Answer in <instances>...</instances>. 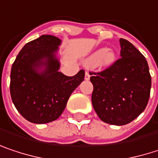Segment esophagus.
Returning <instances> with one entry per match:
<instances>
[{"instance_id":"1","label":"esophagus","mask_w":158,"mask_h":158,"mask_svg":"<svg viewBox=\"0 0 158 158\" xmlns=\"http://www.w3.org/2000/svg\"><path fill=\"white\" fill-rule=\"evenodd\" d=\"M90 78V75H89V71H86L85 72V79H87V80H89Z\"/></svg>"}]
</instances>
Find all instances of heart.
Instances as JSON below:
<instances>
[{
    "instance_id": "1",
    "label": "heart",
    "mask_w": 158,
    "mask_h": 158,
    "mask_svg": "<svg viewBox=\"0 0 158 158\" xmlns=\"http://www.w3.org/2000/svg\"><path fill=\"white\" fill-rule=\"evenodd\" d=\"M115 60V54L111 50H98L91 54L86 60L85 64L89 67H95V66H99V67H107L112 64Z\"/></svg>"
}]
</instances>
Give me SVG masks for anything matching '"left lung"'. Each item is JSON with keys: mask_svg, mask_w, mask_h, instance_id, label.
I'll list each match as a JSON object with an SVG mask.
<instances>
[{"mask_svg": "<svg viewBox=\"0 0 158 158\" xmlns=\"http://www.w3.org/2000/svg\"><path fill=\"white\" fill-rule=\"evenodd\" d=\"M119 43L120 59L99 72H89L94 109L102 121L116 126L130 123L145 110L151 89L146 58L127 40Z\"/></svg>", "mask_w": 158, "mask_h": 158, "instance_id": "obj_1", "label": "left lung"}]
</instances>
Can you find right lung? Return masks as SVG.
Returning <instances> with one entry per match:
<instances>
[{"label": "right lung", "instance_id": "1", "mask_svg": "<svg viewBox=\"0 0 158 158\" xmlns=\"http://www.w3.org/2000/svg\"><path fill=\"white\" fill-rule=\"evenodd\" d=\"M59 38L42 35L28 42L19 52L10 70V92L22 117L35 124L56 120L63 112L68 99L83 81V69L72 77L59 71L55 56ZM45 65L43 72L37 69Z\"/></svg>", "mask_w": 158, "mask_h": 158}]
</instances>
